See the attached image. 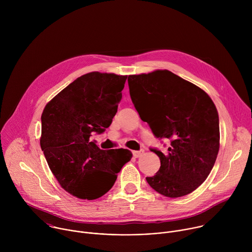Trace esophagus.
Here are the masks:
<instances>
[{"label":"esophagus","mask_w":252,"mask_h":252,"mask_svg":"<svg viewBox=\"0 0 252 252\" xmlns=\"http://www.w3.org/2000/svg\"><path fill=\"white\" fill-rule=\"evenodd\" d=\"M143 153H145V151H143V150L134 151V152H132V155H133L134 158H139V157H141L143 155Z\"/></svg>","instance_id":"obj_1"}]
</instances>
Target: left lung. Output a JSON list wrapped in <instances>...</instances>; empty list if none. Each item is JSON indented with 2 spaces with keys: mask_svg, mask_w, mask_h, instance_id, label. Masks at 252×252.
Masks as SVG:
<instances>
[{
  "mask_svg": "<svg viewBox=\"0 0 252 252\" xmlns=\"http://www.w3.org/2000/svg\"><path fill=\"white\" fill-rule=\"evenodd\" d=\"M129 94L141 121L158 138L169 139L164 155L151 149L160 167L148 184L167 197L195 190L210 173L220 151V119L209 95L167 69L131 75Z\"/></svg>",
  "mask_w": 252,
  "mask_h": 252,
  "instance_id": "8db88e82",
  "label": "left lung"
}]
</instances>
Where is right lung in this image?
Instances as JSON below:
<instances>
[{"label":"right lung","mask_w":252,"mask_h":252,"mask_svg":"<svg viewBox=\"0 0 252 252\" xmlns=\"http://www.w3.org/2000/svg\"><path fill=\"white\" fill-rule=\"evenodd\" d=\"M127 76L92 71L62 92L42 114L41 148L60 186L81 199H96L115 185L130 160L128 150H100L93 132L109 127L118 112Z\"/></svg>","instance_id":"obj_1"}]
</instances>
